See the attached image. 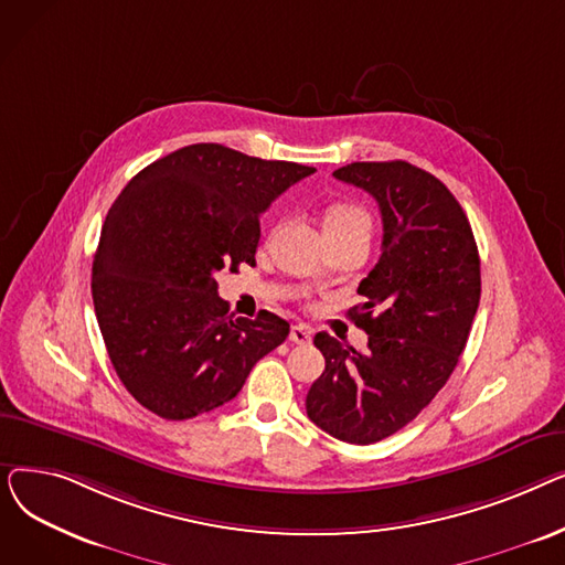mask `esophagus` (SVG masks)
<instances>
[{
	"mask_svg": "<svg viewBox=\"0 0 565 565\" xmlns=\"http://www.w3.org/2000/svg\"><path fill=\"white\" fill-rule=\"evenodd\" d=\"M311 334H313V330L309 328V324H292V328H290V341L292 343L307 345L311 341Z\"/></svg>",
	"mask_w": 565,
	"mask_h": 565,
	"instance_id": "1",
	"label": "esophagus"
}]
</instances>
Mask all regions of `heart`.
I'll return each instance as SVG.
<instances>
[{"instance_id":"obj_1","label":"heart","mask_w":565,"mask_h":565,"mask_svg":"<svg viewBox=\"0 0 565 565\" xmlns=\"http://www.w3.org/2000/svg\"><path fill=\"white\" fill-rule=\"evenodd\" d=\"M322 228L330 241L350 235H366L371 237L373 220L364 205L350 199H337L322 207Z\"/></svg>"}]
</instances>
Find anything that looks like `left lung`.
<instances>
[{"mask_svg": "<svg viewBox=\"0 0 565 565\" xmlns=\"http://www.w3.org/2000/svg\"><path fill=\"white\" fill-rule=\"evenodd\" d=\"M334 178L369 192L382 215V254L348 313L364 350L318 332L322 375L309 419L348 444L398 433L437 396L467 345L481 300V258L469 220L439 178L403 160L352 162Z\"/></svg>", "mask_w": 565, "mask_h": 565, "instance_id": "left-lung-1", "label": "left lung"}]
</instances>
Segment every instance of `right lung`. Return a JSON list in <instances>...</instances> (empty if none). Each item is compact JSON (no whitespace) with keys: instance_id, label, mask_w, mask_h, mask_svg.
<instances>
[{"instance_id":"obj_1","label":"right lung","mask_w":565,"mask_h":565,"mask_svg":"<svg viewBox=\"0 0 565 565\" xmlns=\"http://www.w3.org/2000/svg\"><path fill=\"white\" fill-rule=\"evenodd\" d=\"M316 169L192 143L141 169L118 194L94 256L92 292L111 366L169 422L237 396L290 324L226 316L215 275L256 265L260 213Z\"/></svg>"}]
</instances>
